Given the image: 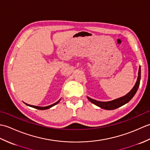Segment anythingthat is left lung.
I'll return each mask as SVG.
<instances>
[{"label": "left lung", "instance_id": "8db88e82", "mask_svg": "<svg viewBox=\"0 0 150 150\" xmlns=\"http://www.w3.org/2000/svg\"><path fill=\"white\" fill-rule=\"evenodd\" d=\"M140 81H141V66H139V72H138V77L137 79L136 83L135 84L134 86L131 90L129 93L124 95L123 97H121L120 98H116L113 100L107 101V102H102L98 101L97 100L93 99L89 97H87L88 99L90 100L91 103L95 104L96 106L100 107L103 109L107 110H112L117 109V108H119L120 106H123V105L128 103V102L132 99V98L134 97L137 91L138 88L139 87Z\"/></svg>", "mask_w": 150, "mask_h": 150}]
</instances>
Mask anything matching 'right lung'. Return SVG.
<instances>
[{
    "mask_svg": "<svg viewBox=\"0 0 150 150\" xmlns=\"http://www.w3.org/2000/svg\"><path fill=\"white\" fill-rule=\"evenodd\" d=\"M60 99H61V98H60ZM60 99H59L58 101L56 102V103H55L53 104H51V105H50V106H44V107H42V106H33V105L28 104L25 103H24V104H26L27 106H30V107H32V108H36V109H37V110H45L49 109V108H52V107H53V106H55V105H56V104H58V103H59V102H60Z\"/></svg>",
    "mask_w": 150,
    "mask_h": 150,
    "instance_id": "1",
    "label": "right lung"
}]
</instances>
